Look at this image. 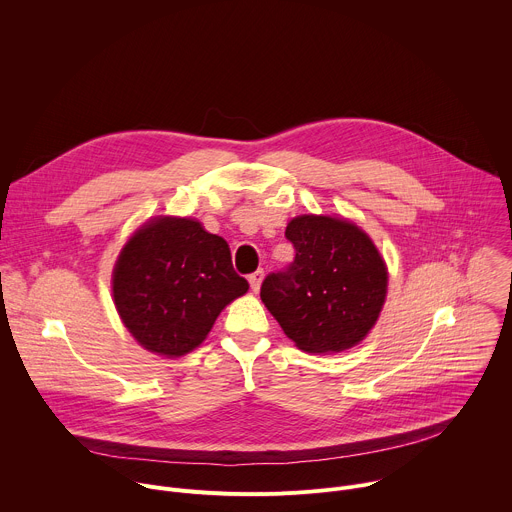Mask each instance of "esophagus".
Listing matches in <instances>:
<instances>
[{
  "label": "esophagus",
  "mask_w": 512,
  "mask_h": 512,
  "mask_svg": "<svg viewBox=\"0 0 512 512\" xmlns=\"http://www.w3.org/2000/svg\"><path fill=\"white\" fill-rule=\"evenodd\" d=\"M263 277H265L263 269H257V271H253V273L249 275V283H251V289H253V291H259Z\"/></svg>",
  "instance_id": "obj_1"
}]
</instances>
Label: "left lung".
I'll use <instances>...</instances> for the list:
<instances>
[{
  "instance_id": "8db88e82",
  "label": "left lung",
  "mask_w": 512,
  "mask_h": 512,
  "mask_svg": "<svg viewBox=\"0 0 512 512\" xmlns=\"http://www.w3.org/2000/svg\"><path fill=\"white\" fill-rule=\"evenodd\" d=\"M285 237L287 269L261 285L265 308L304 352H342L375 326L387 296V265L371 237L344 218L302 214Z\"/></svg>"
}]
</instances>
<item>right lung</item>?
I'll return each mask as SVG.
<instances>
[{
    "instance_id": "add662e5",
    "label": "right lung",
    "mask_w": 512,
    "mask_h": 512,
    "mask_svg": "<svg viewBox=\"0 0 512 512\" xmlns=\"http://www.w3.org/2000/svg\"><path fill=\"white\" fill-rule=\"evenodd\" d=\"M247 289L227 241L194 218H152L125 243L113 269L125 328L143 348L170 358L194 350Z\"/></svg>"
}]
</instances>
